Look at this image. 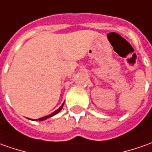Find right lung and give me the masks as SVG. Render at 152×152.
<instances>
[{
  "label": "right lung",
  "instance_id": "add662e5",
  "mask_svg": "<svg viewBox=\"0 0 152 152\" xmlns=\"http://www.w3.org/2000/svg\"><path fill=\"white\" fill-rule=\"evenodd\" d=\"M63 105H64V103H63L62 105L61 106V107L59 108V109H57L56 111H55L54 112H52L51 114H50V115H46V116H43V117H41V118H39V119H37V121H44V120H46L47 119V118H49V117H51V116H53L54 115H56V114H57L58 112H60L61 111V110L62 109V107H63Z\"/></svg>",
  "mask_w": 152,
  "mask_h": 152
}]
</instances>
